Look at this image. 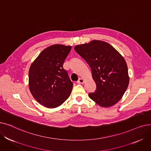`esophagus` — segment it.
<instances>
[{"instance_id": "esophagus-1", "label": "esophagus", "mask_w": 151, "mask_h": 151, "mask_svg": "<svg viewBox=\"0 0 151 151\" xmlns=\"http://www.w3.org/2000/svg\"><path fill=\"white\" fill-rule=\"evenodd\" d=\"M84 83V80H83V79H82V78H80L78 80V81H77L78 84H83Z\"/></svg>"}]
</instances>
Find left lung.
Wrapping results in <instances>:
<instances>
[{"label": "left lung", "instance_id": "8db88e82", "mask_svg": "<svg viewBox=\"0 0 151 151\" xmlns=\"http://www.w3.org/2000/svg\"><path fill=\"white\" fill-rule=\"evenodd\" d=\"M76 52L88 63L97 88L89 97L101 107L112 106L123 97L129 84L127 63L107 42L94 40L76 45Z\"/></svg>", "mask_w": 151, "mask_h": 151}]
</instances>
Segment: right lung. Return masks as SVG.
<instances>
[{"instance_id":"add662e5","label":"right lung","mask_w":151,"mask_h":151,"mask_svg":"<svg viewBox=\"0 0 151 151\" xmlns=\"http://www.w3.org/2000/svg\"><path fill=\"white\" fill-rule=\"evenodd\" d=\"M71 48V46L59 44L47 47L30 67L29 90L45 107L57 108L70 96L73 84L63 64Z\"/></svg>"}]
</instances>
